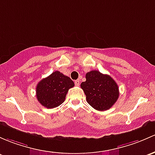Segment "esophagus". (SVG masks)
I'll use <instances>...</instances> for the list:
<instances>
[{"instance_id": "obj_1", "label": "esophagus", "mask_w": 155, "mask_h": 155, "mask_svg": "<svg viewBox=\"0 0 155 155\" xmlns=\"http://www.w3.org/2000/svg\"><path fill=\"white\" fill-rule=\"evenodd\" d=\"M75 84H76V86H79V84H80V82H79V79H77V80L75 81Z\"/></svg>"}]
</instances>
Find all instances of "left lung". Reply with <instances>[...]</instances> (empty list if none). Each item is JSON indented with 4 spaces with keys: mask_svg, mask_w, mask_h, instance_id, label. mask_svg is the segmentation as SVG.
<instances>
[{
    "mask_svg": "<svg viewBox=\"0 0 155 155\" xmlns=\"http://www.w3.org/2000/svg\"><path fill=\"white\" fill-rule=\"evenodd\" d=\"M86 81L81 87L86 95L87 103L96 110L103 111L110 109L118 99L119 87L109 75L102 74L98 71L86 73Z\"/></svg>",
    "mask_w": 155,
    "mask_h": 155,
    "instance_id": "left-lung-1",
    "label": "left lung"
}]
</instances>
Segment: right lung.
<instances>
[{
	"label": "right lung",
	"mask_w": 155,
	"mask_h": 155,
	"mask_svg": "<svg viewBox=\"0 0 155 155\" xmlns=\"http://www.w3.org/2000/svg\"><path fill=\"white\" fill-rule=\"evenodd\" d=\"M73 86L74 82L71 78L59 71H55L38 83L37 99L47 108L58 107L64 102L68 90Z\"/></svg>",
	"instance_id": "right-lung-1"
}]
</instances>
